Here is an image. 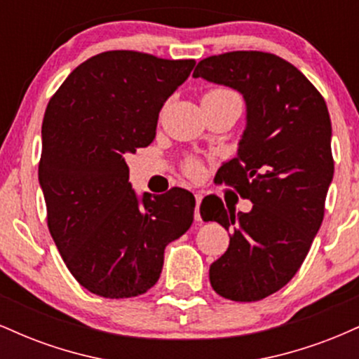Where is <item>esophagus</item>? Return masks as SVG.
<instances>
[{
  "instance_id": "obj_1",
  "label": "esophagus",
  "mask_w": 359,
  "mask_h": 359,
  "mask_svg": "<svg viewBox=\"0 0 359 359\" xmlns=\"http://www.w3.org/2000/svg\"><path fill=\"white\" fill-rule=\"evenodd\" d=\"M201 201H203V196H201V194H196V212H194V217H196V221H201V212H199Z\"/></svg>"
}]
</instances>
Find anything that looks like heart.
<instances>
[{
  "label": "heart",
  "instance_id": "b5f03b06",
  "mask_svg": "<svg viewBox=\"0 0 359 359\" xmlns=\"http://www.w3.org/2000/svg\"><path fill=\"white\" fill-rule=\"evenodd\" d=\"M205 96H236V94L234 93H231V90H228V89H214V90H209L208 94H205ZM204 96V97H205ZM197 167L196 163H192L191 167H189V172H192V174H196L197 172Z\"/></svg>",
  "mask_w": 359,
  "mask_h": 359
}]
</instances>
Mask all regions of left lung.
<instances>
[{"label": "left lung", "instance_id": "left-lung-1", "mask_svg": "<svg viewBox=\"0 0 359 359\" xmlns=\"http://www.w3.org/2000/svg\"><path fill=\"white\" fill-rule=\"evenodd\" d=\"M192 77L241 94L246 125L219 182L253 203L250 212L201 204L204 221L229 234L209 269L217 294L236 302L262 300L287 285L306 259L324 217L334 175L331 118L323 96L290 62L265 52H229L197 64Z\"/></svg>", "mask_w": 359, "mask_h": 359}]
</instances>
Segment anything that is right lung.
Returning <instances> with one entry per match:
<instances>
[{"instance_id":"obj_1","label":"right lung","mask_w":359,"mask_h":359,"mask_svg":"<svg viewBox=\"0 0 359 359\" xmlns=\"http://www.w3.org/2000/svg\"><path fill=\"white\" fill-rule=\"evenodd\" d=\"M194 65L104 52L74 69L48 102L39 165L48 231L74 278L93 294H145L162 273L165 246L191 228L192 194L175 187L140 196L125 155L154 142L160 109Z\"/></svg>"}]
</instances>
